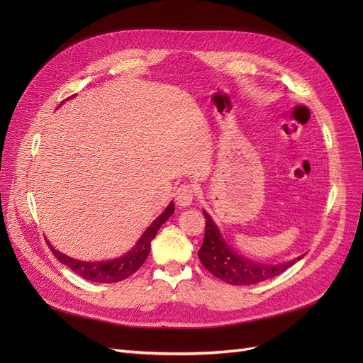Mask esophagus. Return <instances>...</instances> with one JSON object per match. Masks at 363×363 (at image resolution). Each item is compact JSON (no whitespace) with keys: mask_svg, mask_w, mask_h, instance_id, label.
<instances>
[{"mask_svg":"<svg viewBox=\"0 0 363 363\" xmlns=\"http://www.w3.org/2000/svg\"><path fill=\"white\" fill-rule=\"evenodd\" d=\"M195 196V186L192 183H182L175 191V200L179 206H189Z\"/></svg>","mask_w":363,"mask_h":363,"instance_id":"34e87169","label":"esophagus"}]
</instances>
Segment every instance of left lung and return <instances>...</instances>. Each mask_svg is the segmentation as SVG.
Listing matches in <instances>:
<instances>
[{
    "label": "left lung",
    "instance_id": "left-lung-1",
    "mask_svg": "<svg viewBox=\"0 0 363 363\" xmlns=\"http://www.w3.org/2000/svg\"><path fill=\"white\" fill-rule=\"evenodd\" d=\"M206 232L203 245L199 251V257L208 272L215 277L224 280L225 283L236 284V286H247V284H256L279 276L283 271L291 268L296 260L279 263V265H267V263L252 262L236 252L225 244L218 227L206 212Z\"/></svg>",
    "mask_w": 363,
    "mask_h": 363
}]
</instances>
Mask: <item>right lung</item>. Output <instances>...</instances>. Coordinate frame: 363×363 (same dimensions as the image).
<instances>
[{
  "label": "right lung",
  "instance_id": "1",
  "mask_svg": "<svg viewBox=\"0 0 363 363\" xmlns=\"http://www.w3.org/2000/svg\"><path fill=\"white\" fill-rule=\"evenodd\" d=\"M172 213H174V203H171L167 207V211H164L156 221L145 230V233L140 236L136 245L131 248L127 255L115 260L82 262V260L71 259L68 256L62 255V252L56 251L52 247H50V250L52 251L54 257H56L60 263H63V265L71 268L75 274H79L80 277L91 281H98V283H116L130 277L131 274L136 272L142 265H144L145 259L150 255L151 240L157 235L160 225L167 221Z\"/></svg>",
  "mask_w": 363,
  "mask_h": 363
}]
</instances>
